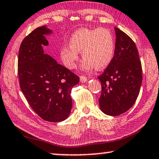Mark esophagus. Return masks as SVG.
<instances>
[{"label": "esophagus", "mask_w": 159, "mask_h": 159, "mask_svg": "<svg viewBox=\"0 0 159 159\" xmlns=\"http://www.w3.org/2000/svg\"><path fill=\"white\" fill-rule=\"evenodd\" d=\"M80 81H81L82 82H85L87 80V78L84 75H81L80 77Z\"/></svg>", "instance_id": "obj_1"}]
</instances>
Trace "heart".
<instances>
[{"instance_id":"obj_1","label":"heart","mask_w":159,"mask_h":159,"mask_svg":"<svg viewBox=\"0 0 159 159\" xmlns=\"http://www.w3.org/2000/svg\"><path fill=\"white\" fill-rule=\"evenodd\" d=\"M69 43L70 46H64L60 50L61 59L69 69L75 66L78 52H82L85 59L82 68L87 71L107 67L113 59L115 39L109 29H79L71 35Z\"/></svg>"}]
</instances>
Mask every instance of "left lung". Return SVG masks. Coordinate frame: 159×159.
<instances>
[{
  "mask_svg": "<svg viewBox=\"0 0 159 159\" xmlns=\"http://www.w3.org/2000/svg\"><path fill=\"white\" fill-rule=\"evenodd\" d=\"M115 55L98 77L102 85L99 103L102 111L117 116L128 111L139 96L142 83V66L139 52L129 36L115 27Z\"/></svg>",
  "mask_w": 159,
  "mask_h": 159,
  "instance_id": "8db88e82",
  "label": "left lung"
}]
</instances>
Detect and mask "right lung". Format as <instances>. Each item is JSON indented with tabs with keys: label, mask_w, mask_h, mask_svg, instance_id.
Segmentation results:
<instances>
[{
	"label": "right lung",
	"mask_w": 159,
	"mask_h": 159,
	"mask_svg": "<svg viewBox=\"0 0 159 159\" xmlns=\"http://www.w3.org/2000/svg\"><path fill=\"white\" fill-rule=\"evenodd\" d=\"M51 31L38 27L24 39L18 58V75L21 91L34 111L49 122H60L70 113L72 106L71 89L80 78L49 55L42 46Z\"/></svg>",
	"instance_id": "obj_1"
}]
</instances>
